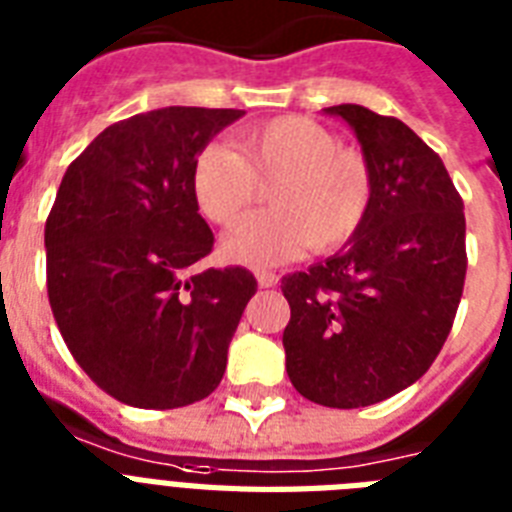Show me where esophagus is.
Masks as SVG:
<instances>
[{
  "label": "esophagus",
  "mask_w": 512,
  "mask_h": 512,
  "mask_svg": "<svg viewBox=\"0 0 512 512\" xmlns=\"http://www.w3.org/2000/svg\"><path fill=\"white\" fill-rule=\"evenodd\" d=\"M257 284H260V289H271L279 284V276L271 271H257Z\"/></svg>",
  "instance_id": "esophagus-1"
}]
</instances>
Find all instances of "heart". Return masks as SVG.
<instances>
[{
  "instance_id": "1",
  "label": "heart",
  "mask_w": 512,
  "mask_h": 512,
  "mask_svg": "<svg viewBox=\"0 0 512 512\" xmlns=\"http://www.w3.org/2000/svg\"><path fill=\"white\" fill-rule=\"evenodd\" d=\"M271 212L225 233L223 255L268 268L305 249H335L361 228L372 204V172L361 154L305 116H279L236 138V151L212 143L193 164V199L217 225L236 223L271 183Z\"/></svg>"
}]
</instances>
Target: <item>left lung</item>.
Here are the masks:
<instances>
[{"label": "left lung", "instance_id": "8db88e82", "mask_svg": "<svg viewBox=\"0 0 512 512\" xmlns=\"http://www.w3.org/2000/svg\"><path fill=\"white\" fill-rule=\"evenodd\" d=\"M324 114L361 143L372 204L340 252L281 279L292 311L281 342L300 396L358 409L436 361L468 271L465 207L441 156L404 122L356 103Z\"/></svg>", "mask_w": 512, "mask_h": 512}]
</instances>
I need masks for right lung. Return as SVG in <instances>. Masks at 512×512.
<instances>
[{
	"instance_id": "add662e5",
	"label": "right lung",
	"mask_w": 512,
	"mask_h": 512,
	"mask_svg": "<svg viewBox=\"0 0 512 512\" xmlns=\"http://www.w3.org/2000/svg\"><path fill=\"white\" fill-rule=\"evenodd\" d=\"M236 108H156L100 132L63 175L44 225L47 295L71 356L108 396L177 409L220 385L257 292L247 268L191 273L215 236L193 164Z\"/></svg>"
}]
</instances>
